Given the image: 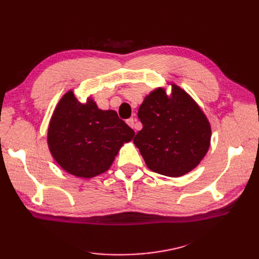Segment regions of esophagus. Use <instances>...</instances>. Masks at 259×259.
Here are the masks:
<instances>
[{"label": "esophagus", "instance_id": "esophagus-1", "mask_svg": "<svg viewBox=\"0 0 259 259\" xmlns=\"http://www.w3.org/2000/svg\"><path fill=\"white\" fill-rule=\"evenodd\" d=\"M126 123H127L128 126H131L132 128H135V130H136V126H135V120L133 119V117H131V119L126 120Z\"/></svg>", "mask_w": 259, "mask_h": 259}]
</instances>
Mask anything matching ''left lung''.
I'll list each match as a JSON object with an SVG mask.
<instances>
[{
	"label": "left lung",
	"mask_w": 259,
	"mask_h": 259,
	"mask_svg": "<svg viewBox=\"0 0 259 259\" xmlns=\"http://www.w3.org/2000/svg\"><path fill=\"white\" fill-rule=\"evenodd\" d=\"M170 85L169 96L159 88L145 97L138 109L143 130L133 142L151 170L180 177L197 167L207 153L211 130L189 94Z\"/></svg>",
	"instance_id": "left-lung-1"
}]
</instances>
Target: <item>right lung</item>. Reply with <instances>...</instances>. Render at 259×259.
Returning <instances> with one entry per match:
<instances>
[{
	"label": "right lung",
	"instance_id": "add662e5",
	"mask_svg": "<svg viewBox=\"0 0 259 259\" xmlns=\"http://www.w3.org/2000/svg\"><path fill=\"white\" fill-rule=\"evenodd\" d=\"M134 135L115 111L101 110L91 97L82 104L69 91L51 117L48 145L67 173L92 178L110 168L120 148Z\"/></svg>",
	"mask_w": 259,
	"mask_h": 259
}]
</instances>
